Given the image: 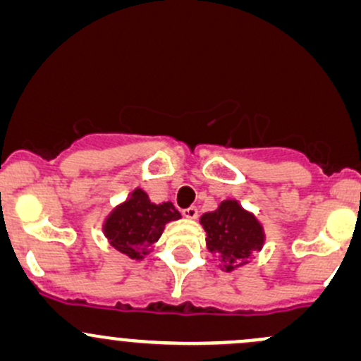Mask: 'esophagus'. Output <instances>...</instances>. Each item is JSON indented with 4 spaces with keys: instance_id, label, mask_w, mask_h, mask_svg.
<instances>
[{
    "instance_id": "1",
    "label": "esophagus",
    "mask_w": 361,
    "mask_h": 361,
    "mask_svg": "<svg viewBox=\"0 0 361 361\" xmlns=\"http://www.w3.org/2000/svg\"><path fill=\"white\" fill-rule=\"evenodd\" d=\"M183 216L187 217V219H197V216H199V209L197 207H188V209H183Z\"/></svg>"
}]
</instances>
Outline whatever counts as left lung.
<instances>
[{
    "label": "left lung",
    "mask_w": 361,
    "mask_h": 361,
    "mask_svg": "<svg viewBox=\"0 0 361 361\" xmlns=\"http://www.w3.org/2000/svg\"><path fill=\"white\" fill-rule=\"evenodd\" d=\"M200 224L207 233L209 252L221 257L228 272L247 264L248 257L264 247L262 224L236 200L221 202L216 211L200 217Z\"/></svg>",
    "instance_id": "1"
}]
</instances>
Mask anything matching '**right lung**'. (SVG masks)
I'll return each mask as SVG.
<instances>
[{
    "mask_svg": "<svg viewBox=\"0 0 361 361\" xmlns=\"http://www.w3.org/2000/svg\"><path fill=\"white\" fill-rule=\"evenodd\" d=\"M180 217L171 202L152 204L144 190L135 188L128 200L106 217L102 229L111 247L130 259L142 260L161 238L164 226Z\"/></svg>",
    "mask_w": 361,
    "mask_h": 361,
    "instance_id": "1",
    "label": "right lung"
}]
</instances>
